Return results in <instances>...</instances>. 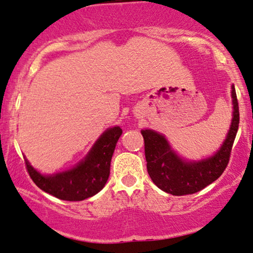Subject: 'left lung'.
<instances>
[{"label": "left lung", "mask_w": 253, "mask_h": 253, "mask_svg": "<svg viewBox=\"0 0 253 253\" xmlns=\"http://www.w3.org/2000/svg\"><path fill=\"white\" fill-rule=\"evenodd\" d=\"M232 120L230 128L213 156L201 161H185L172 150L164 135L153 129H142L144 155L148 173L158 188L172 195H186L199 192L223 173L240 125V111L235 86H231Z\"/></svg>", "instance_id": "1"}]
</instances>
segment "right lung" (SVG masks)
<instances>
[{
    "instance_id": "right-lung-1",
    "label": "right lung",
    "mask_w": 253,
    "mask_h": 253,
    "mask_svg": "<svg viewBox=\"0 0 253 253\" xmlns=\"http://www.w3.org/2000/svg\"><path fill=\"white\" fill-rule=\"evenodd\" d=\"M123 129H106L83 161L73 169L54 174H42L25 160L26 169L37 186L53 197L67 201H81L98 193L110 176L111 158Z\"/></svg>"
}]
</instances>
